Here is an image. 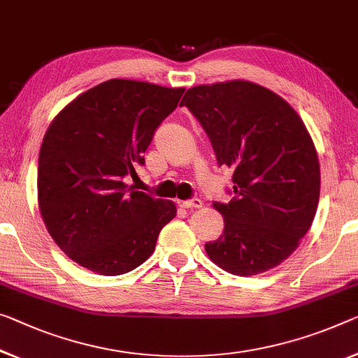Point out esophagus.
Returning a JSON list of instances; mask_svg holds the SVG:
<instances>
[{
    "label": "esophagus",
    "instance_id": "1",
    "mask_svg": "<svg viewBox=\"0 0 358 358\" xmlns=\"http://www.w3.org/2000/svg\"><path fill=\"white\" fill-rule=\"evenodd\" d=\"M179 205L182 208H187V210H196V208L203 206V201L200 198H192V200H187V201H179Z\"/></svg>",
    "mask_w": 358,
    "mask_h": 358
}]
</instances>
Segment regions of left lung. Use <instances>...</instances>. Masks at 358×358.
Returning <instances> with one entry per match:
<instances>
[{"instance_id": "obj_1", "label": "left lung", "mask_w": 358, "mask_h": 358, "mask_svg": "<svg viewBox=\"0 0 358 358\" xmlns=\"http://www.w3.org/2000/svg\"><path fill=\"white\" fill-rule=\"evenodd\" d=\"M180 106L203 126L219 166L234 169V198L213 203L224 232L206 255L241 277L277 267L310 229L320 196L306 124L285 99L243 80L190 87Z\"/></svg>"}]
</instances>
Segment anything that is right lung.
Masks as SVG:
<instances>
[{
  "label": "right lung",
  "instance_id": "add662e5",
  "mask_svg": "<svg viewBox=\"0 0 358 358\" xmlns=\"http://www.w3.org/2000/svg\"><path fill=\"white\" fill-rule=\"evenodd\" d=\"M184 87L108 80L52 120L38 158V205L71 261L101 275L134 271L176 216L173 201L128 187Z\"/></svg>",
  "mask_w": 358,
  "mask_h": 358
}]
</instances>
